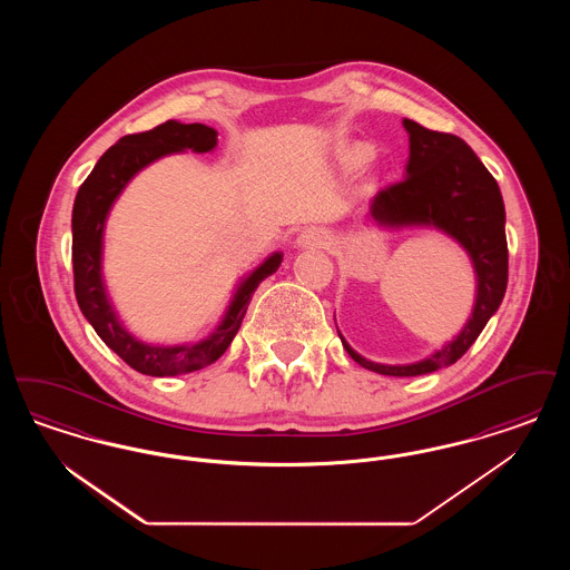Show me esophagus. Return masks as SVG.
<instances>
[{"mask_svg":"<svg viewBox=\"0 0 570 570\" xmlns=\"http://www.w3.org/2000/svg\"><path fill=\"white\" fill-rule=\"evenodd\" d=\"M326 233L321 228H307L298 235L297 245L298 247H321L326 244Z\"/></svg>","mask_w":570,"mask_h":570,"instance_id":"esophagus-1","label":"esophagus"}]
</instances>
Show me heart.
<instances>
[{
	"instance_id": "1",
	"label": "heart",
	"mask_w": 570,
	"mask_h": 570,
	"mask_svg": "<svg viewBox=\"0 0 570 570\" xmlns=\"http://www.w3.org/2000/svg\"><path fill=\"white\" fill-rule=\"evenodd\" d=\"M346 158H348V163L353 164L367 163V160L372 158V149L365 147V145H356V147H353V149L348 151Z\"/></svg>"
}]
</instances>
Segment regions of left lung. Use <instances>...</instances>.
Masks as SVG:
<instances>
[{"instance_id":"1","label":"left lung","mask_w":570,"mask_h":570,"mask_svg":"<svg viewBox=\"0 0 570 570\" xmlns=\"http://www.w3.org/2000/svg\"><path fill=\"white\" fill-rule=\"evenodd\" d=\"M410 158L402 181L380 190L367 219L382 228H435L468 252L476 275L472 316L460 333L428 358L406 365L374 363L340 340L354 361L382 376H423L453 365L476 342L498 312L509 282V247L504 233V200L485 164L460 136L434 132L404 119Z\"/></svg>"}]
</instances>
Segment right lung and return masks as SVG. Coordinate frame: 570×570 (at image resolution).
Returning <instances> with one entry per match:
<instances>
[{"label":"right lung","instance_id":"add662e5","mask_svg":"<svg viewBox=\"0 0 570 570\" xmlns=\"http://www.w3.org/2000/svg\"><path fill=\"white\" fill-rule=\"evenodd\" d=\"M217 132L203 124L166 121L158 128L140 135L119 138L109 151L98 160L89 177L82 181L72 209V269H75V295L82 316L94 326L100 340L112 353L119 354L132 370L145 376H179L212 365L237 335L244 323L247 305L258 284L277 272L282 265V252H273L254 272L244 277L230 298L224 318L200 342L158 346L135 337L121 325L102 277V247L105 224L112 203L130 184L136 173L145 166L160 160L168 154H181L190 149L194 154L214 151Z\"/></svg>","mask_w":570,"mask_h":570}]
</instances>
